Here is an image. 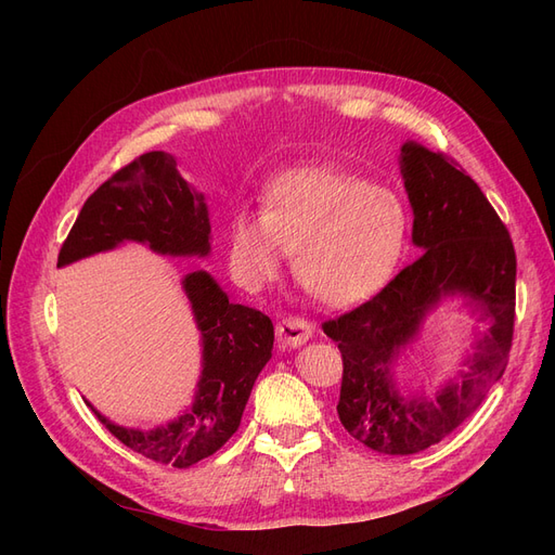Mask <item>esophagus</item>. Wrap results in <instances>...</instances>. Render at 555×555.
Segmentation results:
<instances>
[{
  "label": "esophagus",
  "instance_id": "34e87169",
  "mask_svg": "<svg viewBox=\"0 0 555 555\" xmlns=\"http://www.w3.org/2000/svg\"><path fill=\"white\" fill-rule=\"evenodd\" d=\"M310 338H312V326L306 322V319L284 317L282 322H278V340L284 347H300Z\"/></svg>",
  "mask_w": 555,
  "mask_h": 555
}]
</instances>
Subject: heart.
Here are the masks:
<instances>
[{"label":"heart","mask_w":555,"mask_h":555,"mask_svg":"<svg viewBox=\"0 0 555 555\" xmlns=\"http://www.w3.org/2000/svg\"><path fill=\"white\" fill-rule=\"evenodd\" d=\"M410 212L393 190L343 169H296L266 184L261 215L227 224L229 271L261 289L292 249L294 275L324 306L349 308L377 294L405 251Z\"/></svg>","instance_id":"1"}]
</instances>
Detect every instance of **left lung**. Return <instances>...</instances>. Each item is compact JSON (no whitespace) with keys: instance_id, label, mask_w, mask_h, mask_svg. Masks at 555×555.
<instances>
[{"instance_id":"1","label":"left lung","mask_w":555,"mask_h":555,"mask_svg":"<svg viewBox=\"0 0 555 555\" xmlns=\"http://www.w3.org/2000/svg\"><path fill=\"white\" fill-rule=\"evenodd\" d=\"M400 173L414 212L412 243L424 251L386 287L324 322L343 354L338 416L367 449L410 456L438 444L477 410L509 359L516 306V255L507 227L479 184L442 153L408 141ZM447 297H461L478 321L466 367L428 399L399 389L392 367Z\"/></svg>"}]
</instances>
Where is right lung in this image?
<instances>
[{
    "instance_id": "obj_1",
    "label": "right lung",
    "mask_w": 555,
    "mask_h": 555,
    "mask_svg": "<svg viewBox=\"0 0 555 555\" xmlns=\"http://www.w3.org/2000/svg\"><path fill=\"white\" fill-rule=\"evenodd\" d=\"M147 245L162 257L210 255V217L206 198L176 169L169 153H145L108 178L76 217L57 268L120 247ZM201 333V375L192 408L153 430L127 428L94 410L117 440L145 459L171 467H190L220 449L241 426L263 365L273 354V322L263 312L229 304L206 271L182 278Z\"/></svg>"
}]
</instances>
